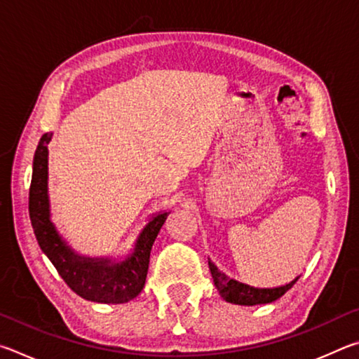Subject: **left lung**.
Listing matches in <instances>:
<instances>
[{"label": "left lung", "instance_id": "1", "mask_svg": "<svg viewBox=\"0 0 359 359\" xmlns=\"http://www.w3.org/2000/svg\"><path fill=\"white\" fill-rule=\"evenodd\" d=\"M209 269L220 296L226 302L238 304V306H258V304L274 302L277 299H280V297L297 282V278H299V276H297L291 282L276 288H255L250 287V285L238 282L234 280V278L228 277L224 272L218 269L215 263H212L210 258Z\"/></svg>", "mask_w": 359, "mask_h": 359}]
</instances>
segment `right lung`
<instances>
[{
  "label": "right lung",
  "instance_id": "obj_1",
  "mask_svg": "<svg viewBox=\"0 0 359 359\" xmlns=\"http://www.w3.org/2000/svg\"><path fill=\"white\" fill-rule=\"evenodd\" d=\"M52 133L41 137L34 151L29 220L41 250L52 261L68 287L87 301L123 304L141 293L149 271L150 250L169 212L161 210L149 218L145 226L123 257H85L77 253L52 222L48 199V142Z\"/></svg>",
  "mask_w": 359,
  "mask_h": 359
}]
</instances>
